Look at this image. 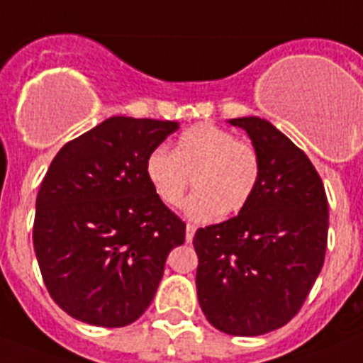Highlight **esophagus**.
Here are the masks:
<instances>
[{
    "label": "esophagus",
    "mask_w": 363,
    "mask_h": 363,
    "mask_svg": "<svg viewBox=\"0 0 363 363\" xmlns=\"http://www.w3.org/2000/svg\"><path fill=\"white\" fill-rule=\"evenodd\" d=\"M194 232H196V228H194L193 224H187V226H185V239H187V242L193 241Z\"/></svg>",
    "instance_id": "obj_1"
}]
</instances>
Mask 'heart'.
<instances>
[{
	"instance_id": "1",
	"label": "heart",
	"mask_w": 363,
	"mask_h": 363,
	"mask_svg": "<svg viewBox=\"0 0 363 363\" xmlns=\"http://www.w3.org/2000/svg\"><path fill=\"white\" fill-rule=\"evenodd\" d=\"M145 176L155 196L169 208L182 203L193 176L194 193L185 202V215L208 223L247 208L259 184L262 160L256 146L239 140L230 130L200 122L179 135L172 152L152 150Z\"/></svg>"
}]
</instances>
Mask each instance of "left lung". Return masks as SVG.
I'll list each match as a JSON object with an SVG mask.
<instances>
[{
    "label": "left lung",
    "mask_w": 363,
    "mask_h": 363,
    "mask_svg": "<svg viewBox=\"0 0 363 363\" xmlns=\"http://www.w3.org/2000/svg\"><path fill=\"white\" fill-rule=\"evenodd\" d=\"M262 160L256 193L238 217L199 228L196 293L203 315L232 336H262L298 313L325 263L328 202L311 161L259 116L228 121Z\"/></svg>",
    "instance_id": "left-lung-1"
}]
</instances>
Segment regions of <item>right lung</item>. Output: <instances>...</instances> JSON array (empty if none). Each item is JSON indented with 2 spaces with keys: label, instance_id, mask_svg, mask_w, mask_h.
<instances>
[{
  "label": "right lung",
  "instance_id": "obj_1",
  "mask_svg": "<svg viewBox=\"0 0 363 363\" xmlns=\"http://www.w3.org/2000/svg\"><path fill=\"white\" fill-rule=\"evenodd\" d=\"M178 122L111 116L59 150L37 196L33 245L48 291L86 325L118 328L154 301L185 223L145 176Z\"/></svg>",
  "mask_w": 363,
  "mask_h": 363
}]
</instances>
